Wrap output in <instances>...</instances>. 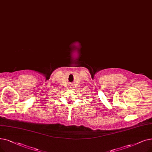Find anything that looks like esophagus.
<instances>
[{"instance_id":"esophagus-1","label":"esophagus","mask_w":152,"mask_h":152,"mask_svg":"<svg viewBox=\"0 0 152 152\" xmlns=\"http://www.w3.org/2000/svg\"><path fill=\"white\" fill-rule=\"evenodd\" d=\"M71 89H72V88H71Z\"/></svg>"}]
</instances>
